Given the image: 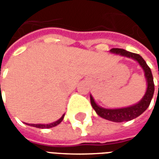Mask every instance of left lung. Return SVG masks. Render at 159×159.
Returning a JSON list of instances; mask_svg holds the SVG:
<instances>
[{"instance_id":"1","label":"left lung","mask_w":159,"mask_h":159,"mask_svg":"<svg viewBox=\"0 0 159 159\" xmlns=\"http://www.w3.org/2000/svg\"><path fill=\"white\" fill-rule=\"evenodd\" d=\"M111 52H116L117 54H121L123 56H126L129 58L135 59L140 64V66L143 68L145 71V76L147 78V92L145 93V95L142 98V100L140 102L134 106L132 107H126V108H120V109H105L102 107H100L97 105L93 97L90 95V102L92 107L96 111V113L100 117H103L105 119L116 122V123H121V122H125V121H130L134 119L135 117H139L140 114H142L147 110V107H149L151 103V100L152 99L154 93V83L152 74L151 71V69L149 66H147L146 61L144 60L143 58L137 53L129 52L124 49L122 48H111ZM158 91H159V85H158Z\"/></svg>"}]
</instances>
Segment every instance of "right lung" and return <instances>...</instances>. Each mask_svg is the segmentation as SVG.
I'll use <instances>...</instances> for the list:
<instances>
[{"label":"right lung","instance_id":"1","mask_svg":"<svg viewBox=\"0 0 159 159\" xmlns=\"http://www.w3.org/2000/svg\"><path fill=\"white\" fill-rule=\"evenodd\" d=\"M64 116H65V115H63L62 117H60L58 121H56V122H54V123H50V124H28V125L36 127V128H39V129H49V128H52V127L57 126L58 124H59V123H61L63 118H64Z\"/></svg>","mask_w":159,"mask_h":159}]
</instances>
